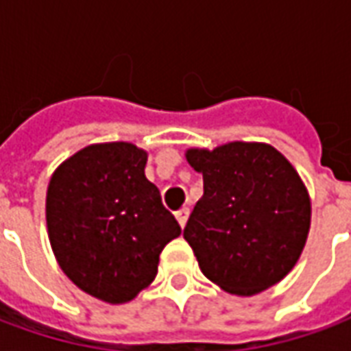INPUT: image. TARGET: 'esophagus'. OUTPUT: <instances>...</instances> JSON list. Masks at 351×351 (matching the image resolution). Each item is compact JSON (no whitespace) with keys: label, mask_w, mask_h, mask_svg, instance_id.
Wrapping results in <instances>:
<instances>
[{"label":"esophagus","mask_w":351,"mask_h":351,"mask_svg":"<svg viewBox=\"0 0 351 351\" xmlns=\"http://www.w3.org/2000/svg\"><path fill=\"white\" fill-rule=\"evenodd\" d=\"M176 220H178V223H180V228H184L186 226V221H188V216H190V208L188 206H184V208H180V210H176Z\"/></svg>","instance_id":"obj_1"}]
</instances>
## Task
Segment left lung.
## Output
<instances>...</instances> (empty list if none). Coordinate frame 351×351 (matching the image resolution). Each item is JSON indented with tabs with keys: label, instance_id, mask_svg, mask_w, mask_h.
<instances>
[{
	"label": "left lung",
	"instance_id": "left-lung-1",
	"mask_svg": "<svg viewBox=\"0 0 351 351\" xmlns=\"http://www.w3.org/2000/svg\"><path fill=\"white\" fill-rule=\"evenodd\" d=\"M203 197L184 239L206 278L233 295H256L286 276L310 229V197L293 165L265 143L190 148Z\"/></svg>",
	"mask_w": 351,
	"mask_h": 351
}]
</instances>
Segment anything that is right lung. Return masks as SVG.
Masks as SVG:
<instances>
[{"mask_svg":"<svg viewBox=\"0 0 351 351\" xmlns=\"http://www.w3.org/2000/svg\"><path fill=\"white\" fill-rule=\"evenodd\" d=\"M148 154L131 143L82 148L47 190V228L58 265L99 301L135 299L158 274L160 254L182 229L145 176Z\"/></svg>","mask_w":351,"mask_h":351,"instance_id":"obj_1","label":"right lung"}]
</instances>
